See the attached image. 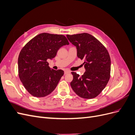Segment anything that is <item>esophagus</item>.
Here are the masks:
<instances>
[{
  "mask_svg": "<svg viewBox=\"0 0 135 135\" xmlns=\"http://www.w3.org/2000/svg\"><path fill=\"white\" fill-rule=\"evenodd\" d=\"M71 71L70 70H65V71H64V73L65 74H68V73H70Z\"/></svg>",
  "mask_w": 135,
  "mask_h": 135,
  "instance_id": "esophagus-1",
  "label": "esophagus"
}]
</instances>
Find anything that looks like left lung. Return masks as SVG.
Returning a JSON list of instances; mask_svg holds the SVG:
<instances>
[{
    "mask_svg": "<svg viewBox=\"0 0 135 135\" xmlns=\"http://www.w3.org/2000/svg\"><path fill=\"white\" fill-rule=\"evenodd\" d=\"M77 49V56L84 60L85 71L81 76L71 72L70 83L78 96L86 99L97 97L105 88L110 77L111 60L107 48L99 40L88 33L67 35Z\"/></svg>",
    "mask_w": 135,
    "mask_h": 135,
    "instance_id": "1",
    "label": "left lung"
}]
</instances>
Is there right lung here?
Instances as JSON below:
<instances>
[{
  "label": "right lung",
  "instance_id": "add662e5",
  "mask_svg": "<svg viewBox=\"0 0 135 135\" xmlns=\"http://www.w3.org/2000/svg\"><path fill=\"white\" fill-rule=\"evenodd\" d=\"M69 43L63 35L44 32L27 42L20 52L18 76L32 96L45 97L54 91L64 72L49 66L47 60L56 56L59 49Z\"/></svg>",
  "mask_w": 135,
  "mask_h": 135
}]
</instances>
